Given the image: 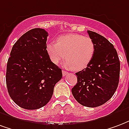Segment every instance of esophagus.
Masks as SVG:
<instances>
[{
	"mask_svg": "<svg viewBox=\"0 0 129 129\" xmlns=\"http://www.w3.org/2000/svg\"><path fill=\"white\" fill-rule=\"evenodd\" d=\"M62 74H63V76L64 77V76H66V74H68V72L67 71H65V70H63V71H62Z\"/></svg>",
	"mask_w": 129,
	"mask_h": 129,
	"instance_id": "1",
	"label": "esophagus"
}]
</instances>
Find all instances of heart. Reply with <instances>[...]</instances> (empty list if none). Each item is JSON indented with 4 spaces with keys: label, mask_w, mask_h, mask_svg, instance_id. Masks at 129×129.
<instances>
[{
    "label": "heart",
    "mask_w": 129,
    "mask_h": 129,
    "mask_svg": "<svg viewBox=\"0 0 129 129\" xmlns=\"http://www.w3.org/2000/svg\"><path fill=\"white\" fill-rule=\"evenodd\" d=\"M46 52L55 64L66 58V67L81 70L89 64L95 52L94 41L79 34H66L57 38V43L46 44Z\"/></svg>",
    "instance_id": "obj_1"
}]
</instances>
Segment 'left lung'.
<instances>
[{
    "mask_svg": "<svg viewBox=\"0 0 129 129\" xmlns=\"http://www.w3.org/2000/svg\"><path fill=\"white\" fill-rule=\"evenodd\" d=\"M95 52L86 68L76 73L77 83L72 89L74 99L82 105L96 107L107 102L118 87L120 63L114 46L103 36L87 30Z\"/></svg>",
    "mask_w": 129,
    "mask_h": 129,
    "instance_id": "obj_1",
    "label": "left lung"
}]
</instances>
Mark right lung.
<instances>
[{"label": "right lung", "instance_id": "add662e5", "mask_svg": "<svg viewBox=\"0 0 129 129\" xmlns=\"http://www.w3.org/2000/svg\"><path fill=\"white\" fill-rule=\"evenodd\" d=\"M48 33L33 28L12 47L7 65L6 83L15 103L28 110L38 109L50 101L54 87L62 78L61 69L46 52Z\"/></svg>", "mask_w": 129, "mask_h": 129}]
</instances>
